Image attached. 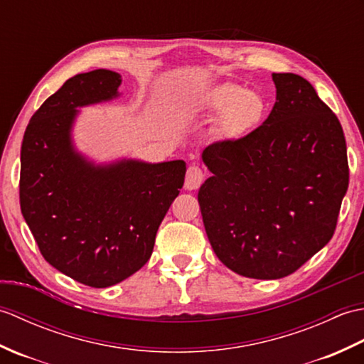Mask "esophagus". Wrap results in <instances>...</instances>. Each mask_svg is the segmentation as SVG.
Instances as JSON below:
<instances>
[{"label": "esophagus", "mask_w": 364, "mask_h": 364, "mask_svg": "<svg viewBox=\"0 0 364 364\" xmlns=\"http://www.w3.org/2000/svg\"><path fill=\"white\" fill-rule=\"evenodd\" d=\"M205 180V172L198 166H189L186 172V180H184V188L188 191H196Z\"/></svg>", "instance_id": "esophagus-1"}]
</instances>
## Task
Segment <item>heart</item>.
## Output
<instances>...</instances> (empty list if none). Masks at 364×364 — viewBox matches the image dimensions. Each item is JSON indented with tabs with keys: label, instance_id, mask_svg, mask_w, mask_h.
<instances>
[{
	"label": "heart",
	"instance_id": "1",
	"mask_svg": "<svg viewBox=\"0 0 364 364\" xmlns=\"http://www.w3.org/2000/svg\"><path fill=\"white\" fill-rule=\"evenodd\" d=\"M203 107L211 114H223L220 128L230 136L247 133L259 125L267 114V102L259 92L247 90L233 82L213 89Z\"/></svg>",
	"mask_w": 364,
	"mask_h": 364
}]
</instances>
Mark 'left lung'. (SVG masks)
<instances>
[{"mask_svg": "<svg viewBox=\"0 0 364 364\" xmlns=\"http://www.w3.org/2000/svg\"><path fill=\"white\" fill-rule=\"evenodd\" d=\"M272 80L277 102L262 125L203 150L213 176L198 191L214 253L257 280L296 272L327 245L349 186L336 115L301 76Z\"/></svg>", "mask_w": 364, "mask_h": 364, "instance_id": "left-lung-1", "label": "left lung"}]
</instances>
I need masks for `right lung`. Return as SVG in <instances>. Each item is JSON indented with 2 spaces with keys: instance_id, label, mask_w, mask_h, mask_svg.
<instances>
[{
  "instance_id": "1",
  "label": "right lung",
  "mask_w": 364,
  "mask_h": 364,
  "mask_svg": "<svg viewBox=\"0 0 364 364\" xmlns=\"http://www.w3.org/2000/svg\"><path fill=\"white\" fill-rule=\"evenodd\" d=\"M120 84L105 68L67 80L31 117L21 144L23 218L43 258L92 288L117 284L150 259L186 173L181 159L97 164L76 150L80 107L120 97Z\"/></svg>"
}]
</instances>
